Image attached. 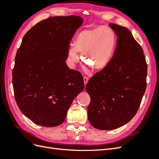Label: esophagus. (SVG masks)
<instances>
[{
  "label": "esophagus",
  "mask_w": 159,
  "mask_h": 159,
  "mask_svg": "<svg viewBox=\"0 0 159 159\" xmlns=\"http://www.w3.org/2000/svg\"><path fill=\"white\" fill-rule=\"evenodd\" d=\"M88 80H89V78H88L87 76H84V84H85V85L86 84H87Z\"/></svg>",
  "instance_id": "obj_1"
}]
</instances>
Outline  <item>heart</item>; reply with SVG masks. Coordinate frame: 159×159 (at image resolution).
<instances>
[{"label":"heart","instance_id":"obj_1","mask_svg":"<svg viewBox=\"0 0 159 159\" xmlns=\"http://www.w3.org/2000/svg\"><path fill=\"white\" fill-rule=\"evenodd\" d=\"M117 44L114 30L108 26L84 29L77 35L74 46L68 50V58L74 64L78 61V52L81 54L83 64L92 70L98 71L107 66Z\"/></svg>","mask_w":159,"mask_h":159}]
</instances>
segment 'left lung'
Returning a JSON list of instances; mask_svg holds the SVG:
<instances>
[{"label": "left lung", "mask_w": 159, "mask_h": 159, "mask_svg": "<svg viewBox=\"0 0 159 159\" xmlns=\"http://www.w3.org/2000/svg\"><path fill=\"white\" fill-rule=\"evenodd\" d=\"M109 25L117 36L113 57L91 77L85 88L91 98L89 121L101 130L117 129L131 121L147 88V64L141 46L127 28Z\"/></svg>", "instance_id": "1"}]
</instances>
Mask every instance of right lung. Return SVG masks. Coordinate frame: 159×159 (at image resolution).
I'll use <instances>...</instances> for the list:
<instances>
[{
    "label": "right lung",
    "mask_w": 159,
    "mask_h": 159,
    "mask_svg": "<svg viewBox=\"0 0 159 159\" xmlns=\"http://www.w3.org/2000/svg\"><path fill=\"white\" fill-rule=\"evenodd\" d=\"M83 19L54 16L28 30L16 52L12 70L16 102L37 125L61 124L75 98L84 88L83 76L66 64L69 45Z\"/></svg>",
    "instance_id": "add662e5"
}]
</instances>
